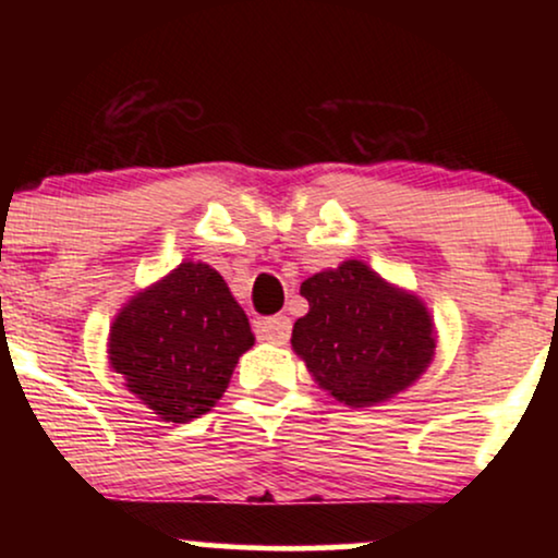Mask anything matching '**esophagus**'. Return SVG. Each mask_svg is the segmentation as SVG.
Returning <instances> with one entry per match:
<instances>
[{
    "mask_svg": "<svg viewBox=\"0 0 558 558\" xmlns=\"http://www.w3.org/2000/svg\"><path fill=\"white\" fill-rule=\"evenodd\" d=\"M257 336H259V341L283 345V343H288V338H291V319H288L286 315L259 319Z\"/></svg>",
    "mask_w": 558,
    "mask_h": 558,
    "instance_id": "34e87169",
    "label": "esophagus"
}]
</instances>
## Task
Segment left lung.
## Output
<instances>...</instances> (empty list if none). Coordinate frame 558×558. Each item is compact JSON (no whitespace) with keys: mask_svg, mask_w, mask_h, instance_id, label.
<instances>
[{"mask_svg":"<svg viewBox=\"0 0 558 558\" xmlns=\"http://www.w3.org/2000/svg\"><path fill=\"white\" fill-rule=\"evenodd\" d=\"M310 312L293 323L291 349L312 380L351 409L396 399L425 375L438 330L414 291L345 259L301 283Z\"/></svg>","mask_w":558,"mask_h":558,"instance_id":"left-lung-1","label":"left lung"}]
</instances>
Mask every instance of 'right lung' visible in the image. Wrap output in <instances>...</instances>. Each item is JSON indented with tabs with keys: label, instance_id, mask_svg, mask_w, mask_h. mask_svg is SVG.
<instances>
[{
	"label": "right lung",
	"instance_id": "add662e5",
	"mask_svg": "<svg viewBox=\"0 0 558 558\" xmlns=\"http://www.w3.org/2000/svg\"><path fill=\"white\" fill-rule=\"evenodd\" d=\"M252 345V325L222 275L185 259L125 301L110 325L107 360L138 403L183 425L222 399Z\"/></svg>",
	"mask_w": 558,
	"mask_h": 558
}]
</instances>
